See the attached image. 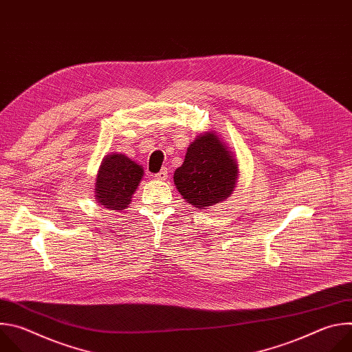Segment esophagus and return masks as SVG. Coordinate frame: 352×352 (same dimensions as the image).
Masks as SVG:
<instances>
[{
	"instance_id": "1",
	"label": "esophagus",
	"mask_w": 352,
	"mask_h": 352,
	"mask_svg": "<svg viewBox=\"0 0 352 352\" xmlns=\"http://www.w3.org/2000/svg\"><path fill=\"white\" fill-rule=\"evenodd\" d=\"M155 177H156V179L164 181V179H167V177H168V170L164 167V168H162V171H159Z\"/></svg>"
}]
</instances>
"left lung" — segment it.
<instances>
[{
	"label": "left lung",
	"instance_id": "obj_1",
	"mask_svg": "<svg viewBox=\"0 0 352 352\" xmlns=\"http://www.w3.org/2000/svg\"><path fill=\"white\" fill-rule=\"evenodd\" d=\"M231 155L213 131L200 133L189 144L174 173V184L189 205L209 209L231 196L238 179V164Z\"/></svg>",
	"mask_w": 352,
	"mask_h": 352
}]
</instances>
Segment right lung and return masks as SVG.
<instances>
[{"label":"right lung","instance_id":"1","mask_svg":"<svg viewBox=\"0 0 352 352\" xmlns=\"http://www.w3.org/2000/svg\"><path fill=\"white\" fill-rule=\"evenodd\" d=\"M142 177V166L132 162L128 156L122 153L106 156L96 178V202L109 210L126 209Z\"/></svg>","mask_w":352,"mask_h":352}]
</instances>
